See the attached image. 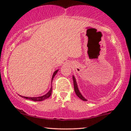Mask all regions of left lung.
<instances>
[{
    "label": "left lung",
    "mask_w": 131,
    "mask_h": 131,
    "mask_svg": "<svg viewBox=\"0 0 131 131\" xmlns=\"http://www.w3.org/2000/svg\"><path fill=\"white\" fill-rule=\"evenodd\" d=\"M73 84H74V91L76 94L77 95V96H78L80 99H81V100H83L84 101H87V100L86 99L85 97H84L83 95H81V94L80 92V91L79 90L78 88V85H77V82H76V80L75 79V77L74 76H73Z\"/></svg>",
    "instance_id": "obj_1"
}]
</instances>
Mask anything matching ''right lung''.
I'll return each mask as SVG.
<instances>
[{"mask_svg": "<svg viewBox=\"0 0 131 131\" xmlns=\"http://www.w3.org/2000/svg\"><path fill=\"white\" fill-rule=\"evenodd\" d=\"M58 70H59V69L56 70L54 72V73H53L52 76V79H51V83H52V81L53 80V79H54V77L57 73V72H58ZM51 94H52V85H51V88H50V90L49 91H48L46 94L43 95V96H39V97H26V96H21V95H19V96L22 97H24V98L29 99V100H32L34 101H44V100H45V99L48 98V97H49L51 95Z\"/></svg>", "mask_w": 131, "mask_h": 131, "instance_id": "add662e5", "label": "right lung"}]
</instances>
